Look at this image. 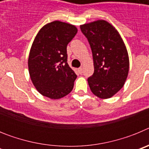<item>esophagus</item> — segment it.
I'll list each match as a JSON object with an SVG mask.
<instances>
[{
  "label": "esophagus",
  "instance_id": "esophagus-1",
  "mask_svg": "<svg viewBox=\"0 0 149 149\" xmlns=\"http://www.w3.org/2000/svg\"><path fill=\"white\" fill-rule=\"evenodd\" d=\"M77 71H78L79 73H80L81 74L83 73V68H81H81H79L78 69H77Z\"/></svg>",
  "mask_w": 149,
  "mask_h": 149
}]
</instances>
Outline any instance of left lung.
<instances>
[{"mask_svg":"<svg viewBox=\"0 0 149 149\" xmlns=\"http://www.w3.org/2000/svg\"><path fill=\"white\" fill-rule=\"evenodd\" d=\"M93 53L94 73L87 79L92 93L110 98L123 87L129 71L128 54L119 32L110 23L98 20L81 25Z\"/></svg>","mask_w":149,"mask_h":149,"instance_id":"obj_1","label":"left lung"}]
</instances>
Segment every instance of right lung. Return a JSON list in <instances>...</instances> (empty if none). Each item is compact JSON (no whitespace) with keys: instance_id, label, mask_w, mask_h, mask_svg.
Returning <instances> with one entry per match:
<instances>
[{"instance_id":"add662e5","label":"right lung","mask_w":149,"mask_h":149,"mask_svg":"<svg viewBox=\"0 0 149 149\" xmlns=\"http://www.w3.org/2000/svg\"><path fill=\"white\" fill-rule=\"evenodd\" d=\"M77 32L75 26L54 21L36 36L29 54V74L42 95L59 99L72 92L77 75L67 63L66 48Z\"/></svg>"}]
</instances>
